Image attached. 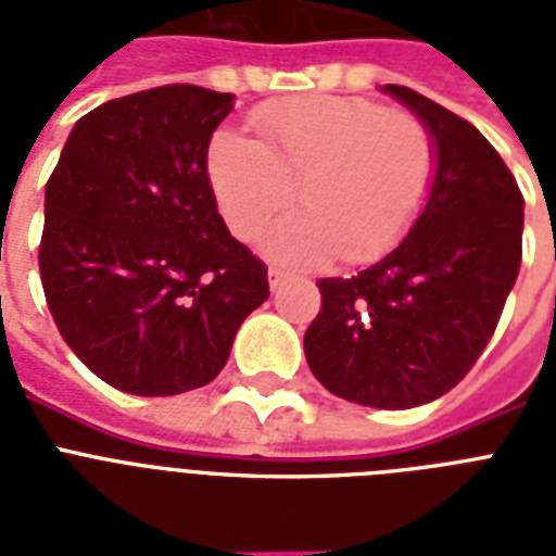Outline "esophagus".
Segmentation results:
<instances>
[{
  "mask_svg": "<svg viewBox=\"0 0 556 556\" xmlns=\"http://www.w3.org/2000/svg\"><path fill=\"white\" fill-rule=\"evenodd\" d=\"M282 282H286V274H282V270H279V268H268V286L270 288H279V286H282Z\"/></svg>",
  "mask_w": 556,
  "mask_h": 556,
  "instance_id": "obj_1",
  "label": "esophagus"
}]
</instances>
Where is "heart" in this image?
Wrapping results in <instances>:
<instances>
[{"label":"heart","instance_id":"obj_1","mask_svg":"<svg viewBox=\"0 0 556 556\" xmlns=\"http://www.w3.org/2000/svg\"><path fill=\"white\" fill-rule=\"evenodd\" d=\"M262 141L218 132L207 173L222 216L239 239H256L296 199L303 213L265 236L282 265L343 256L366 265L395 248L421 213L435 143L409 112L369 98L314 94L268 103L256 115Z\"/></svg>","mask_w":556,"mask_h":556}]
</instances>
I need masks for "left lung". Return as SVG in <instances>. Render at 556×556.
<instances>
[{"mask_svg": "<svg viewBox=\"0 0 556 556\" xmlns=\"http://www.w3.org/2000/svg\"><path fill=\"white\" fill-rule=\"evenodd\" d=\"M435 143L427 204L395 251L357 277L320 279L305 361L338 397L378 409L430 404L496 331L522 262V192L473 124L389 83Z\"/></svg>", "mask_w": 556, "mask_h": 556, "instance_id": "1", "label": "left lung"}]
</instances>
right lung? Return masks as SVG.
<instances>
[{"label":"right lung","instance_id":"right-lung-1","mask_svg":"<svg viewBox=\"0 0 556 556\" xmlns=\"http://www.w3.org/2000/svg\"><path fill=\"white\" fill-rule=\"evenodd\" d=\"M233 94L159 86L74 124L46 185L39 277L74 355L129 395H181L225 369L268 268L218 216L207 147Z\"/></svg>","mask_w":556,"mask_h":556}]
</instances>
